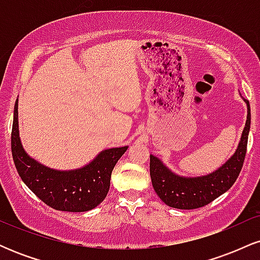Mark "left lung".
I'll use <instances>...</instances> for the list:
<instances>
[{
	"mask_svg": "<svg viewBox=\"0 0 260 260\" xmlns=\"http://www.w3.org/2000/svg\"><path fill=\"white\" fill-rule=\"evenodd\" d=\"M247 104V121L238 147L230 159L211 174L199 177H183L166 168L159 157L150 155L151 183L166 205L176 209L202 208L229 190L242 170L250 128V107Z\"/></svg>",
	"mask_w": 260,
	"mask_h": 260,
	"instance_id": "left-lung-1",
	"label": "left lung"
}]
</instances>
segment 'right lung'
<instances>
[{
    "label": "right lung",
    "instance_id": "right-lung-1",
    "mask_svg": "<svg viewBox=\"0 0 260 260\" xmlns=\"http://www.w3.org/2000/svg\"><path fill=\"white\" fill-rule=\"evenodd\" d=\"M12 156L20 178L45 204L56 210L83 213L106 198L112 170L128 147L103 150L91 162L70 171L53 170L38 162L23 149L18 129V100L11 134Z\"/></svg>",
    "mask_w": 260,
    "mask_h": 260
}]
</instances>
